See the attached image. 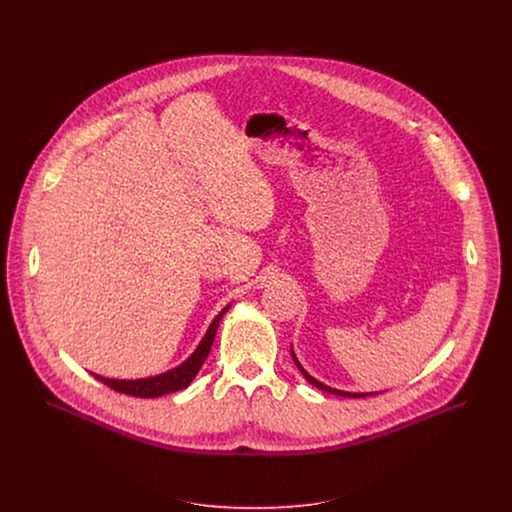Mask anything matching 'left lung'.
Here are the masks:
<instances>
[{
    "label": "left lung",
    "instance_id": "obj_1",
    "mask_svg": "<svg viewBox=\"0 0 512 512\" xmlns=\"http://www.w3.org/2000/svg\"><path fill=\"white\" fill-rule=\"evenodd\" d=\"M292 359L295 366L299 368V372L303 374V378L309 382V384H313V386H317L319 390H325V392H331V394H337V396H347V398H361V396H374V394H378V392H345V390H337V388H331V386H327V384H323V382H319V380H315L303 366L299 365V361H297V357H295V353H293L292 349Z\"/></svg>",
    "mask_w": 512,
    "mask_h": 512
}]
</instances>
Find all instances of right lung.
<instances>
[{
    "label": "right lung",
    "instance_id": "add662e5",
    "mask_svg": "<svg viewBox=\"0 0 512 512\" xmlns=\"http://www.w3.org/2000/svg\"><path fill=\"white\" fill-rule=\"evenodd\" d=\"M230 309V303L220 311L219 315L213 319V323L209 325L205 337L201 339L199 347L191 353V357L167 372L163 374H157V376H147V378H136V380H118V378H104L100 374H94V378H98L100 382H104L106 386L114 388L116 392H122V394H130V396H138V398H157V396H163V394H171V392H177V390H183L187 388L193 378L197 376V372L201 370L203 363L207 361V355L213 347V341H215V335H217V329H219L220 319L222 315Z\"/></svg>",
    "mask_w": 512,
    "mask_h": 512
}]
</instances>
